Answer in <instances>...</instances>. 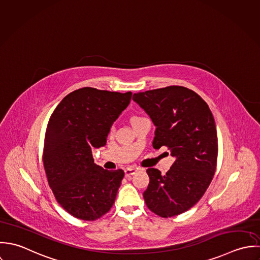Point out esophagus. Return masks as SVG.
I'll use <instances>...</instances> for the list:
<instances>
[{"mask_svg":"<svg viewBox=\"0 0 260 260\" xmlns=\"http://www.w3.org/2000/svg\"><path fill=\"white\" fill-rule=\"evenodd\" d=\"M137 172H138V169H136V168H127V169H125L124 174H125V177H129V176L135 175Z\"/></svg>","mask_w":260,"mask_h":260,"instance_id":"esophagus-1","label":"esophagus"}]
</instances>
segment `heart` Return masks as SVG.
<instances>
[{"instance_id": "1", "label": "heart", "mask_w": 260, "mask_h": 260, "mask_svg": "<svg viewBox=\"0 0 260 260\" xmlns=\"http://www.w3.org/2000/svg\"><path fill=\"white\" fill-rule=\"evenodd\" d=\"M139 117H140V116H135V117H133V118H132V121L135 120V119H137V118H139Z\"/></svg>"}]
</instances>
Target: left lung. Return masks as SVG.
I'll list each match as a JSON object with an SVG mask.
<instances>
[{"label":"left lung","instance_id":"8db88e82","mask_svg":"<svg viewBox=\"0 0 260 260\" xmlns=\"http://www.w3.org/2000/svg\"><path fill=\"white\" fill-rule=\"evenodd\" d=\"M133 100L156 125L153 147H167L176 157L165 175L147 170L145 202L162 218L182 214L202 198L216 171L218 139L212 112L195 91L178 85L134 93Z\"/></svg>","mask_w":260,"mask_h":260}]
</instances>
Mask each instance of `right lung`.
Returning <instances> with one entry per match:
<instances>
[{
  "mask_svg": "<svg viewBox=\"0 0 260 260\" xmlns=\"http://www.w3.org/2000/svg\"><path fill=\"white\" fill-rule=\"evenodd\" d=\"M132 92L83 87L54 109L45 133L43 165L57 202L73 217L93 221L112 207L124 172L94 164L92 149L106 144Z\"/></svg>",
  "mask_w": 260,
  "mask_h": 260,
  "instance_id": "1",
  "label": "right lung"
}]
</instances>
